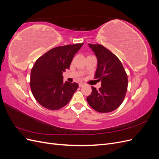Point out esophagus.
Returning <instances> with one entry per match:
<instances>
[{
	"instance_id": "34e87169",
	"label": "esophagus",
	"mask_w": 159,
	"mask_h": 159,
	"mask_svg": "<svg viewBox=\"0 0 159 159\" xmlns=\"http://www.w3.org/2000/svg\"><path fill=\"white\" fill-rule=\"evenodd\" d=\"M84 85V84H82V83H80L79 84V87L80 88H82Z\"/></svg>"
}]
</instances>
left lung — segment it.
Listing matches in <instances>:
<instances>
[{"label":"left lung","instance_id":"1","mask_svg":"<svg viewBox=\"0 0 159 159\" xmlns=\"http://www.w3.org/2000/svg\"><path fill=\"white\" fill-rule=\"evenodd\" d=\"M98 58V68L94 79L101 81L99 89L91 86L92 92L88 103L96 111L109 113L117 109L125 97L128 77L121 61L114 54L101 44H89Z\"/></svg>","mask_w":159,"mask_h":159}]
</instances>
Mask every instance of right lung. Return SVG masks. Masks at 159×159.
I'll use <instances>...</instances> for the list:
<instances>
[{
	"label": "right lung",
	"mask_w": 159,
	"mask_h": 159,
	"mask_svg": "<svg viewBox=\"0 0 159 159\" xmlns=\"http://www.w3.org/2000/svg\"><path fill=\"white\" fill-rule=\"evenodd\" d=\"M83 43L56 47L38 58L30 74V89L38 103L49 110L68 104L78 88L77 83L64 82L62 74L70 68L74 55Z\"/></svg>",
	"instance_id": "add662e5"
}]
</instances>
